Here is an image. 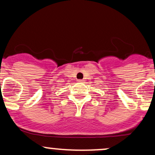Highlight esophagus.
<instances>
[{
	"instance_id": "34e87169",
	"label": "esophagus",
	"mask_w": 155,
	"mask_h": 155,
	"mask_svg": "<svg viewBox=\"0 0 155 155\" xmlns=\"http://www.w3.org/2000/svg\"><path fill=\"white\" fill-rule=\"evenodd\" d=\"M78 81H79V82H82V81H84L81 79H79V80H78Z\"/></svg>"
}]
</instances>
